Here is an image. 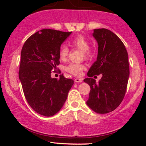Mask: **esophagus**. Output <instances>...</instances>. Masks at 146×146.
<instances>
[{
    "instance_id": "esophagus-1",
    "label": "esophagus",
    "mask_w": 146,
    "mask_h": 146,
    "mask_svg": "<svg viewBox=\"0 0 146 146\" xmlns=\"http://www.w3.org/2000/svg\"><path fill=\"white\" fill-rule=\"evenodd\" d=\"M74 81H75V82H76V83H80V82H82L83 81V79L80 78H75Z\"/></svg>"
}]
</instances>
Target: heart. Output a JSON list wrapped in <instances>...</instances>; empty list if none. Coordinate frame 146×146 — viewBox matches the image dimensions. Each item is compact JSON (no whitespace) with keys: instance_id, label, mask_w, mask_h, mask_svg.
Listing matches in <instances>:
<instances>
[{"instance_id":"b5f03b06","label":"heart","mask_w":146,"mask_h":146,"mask_svg":"<svg viewBox=\"0 0 146 146\" xmlns=\"http://www.w3.org/2000/svg\"><path fill=\"white\" fill-rule=\"evenodd\" d=\"M70 45L72 47L82 50L85 58H89L92 55V52L89 48L90 44L88 40L82 35H78L71 41ZM69 53V49L66 46L62 45L59 50V58L62 61H65L67 59ZM86 68L84 64L71 63L66 67V70L71 74L80 76L82 71Z\"/></svg>"}]
</instances>
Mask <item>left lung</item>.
<instances>
[{"instance_id":"obj_1","label":"left lung","mask_w":146,"mask_h":146,"mask_svg":"<svg viewBox=\"0 0 146 146\" xmlns=\"http://www.w3.org/2000/svg\"><path fill=\"white\" fill-rule=\"evenodd\" d=\"M92 36L98 48L96 61L84 80L90 86L87 105L98 113H107L116 109L122 102L129 76L128 54L122 41L106 29L94 30ZM103 74L98 83L92 78Z\"/></svg>"}]
</instances>
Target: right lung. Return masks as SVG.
Wrapping results in <instances>:
<instances>
[{"label":"right lung","mask_w":146,"mask_h":146,"mask_svg":"<svg viewBox=\"0 0 146 146\" xmlns=\"http://www.w3.org/2000/svg\"><path fill=\"white\" fill-rule=\"evenodd\" d=\"M52 29H43L31 36L21 50L19 79L24 94L32 108L39 114L52 116L64 104L74 80L51 77L60 64L59 50L71 35Z\"/></svg>","instance_id":"add662e5"}]
</instances>
